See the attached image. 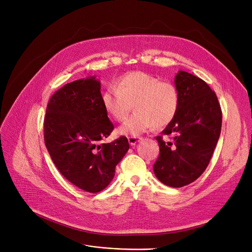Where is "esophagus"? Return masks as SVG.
<instances>
[{
	"mask_svg": "<svg viewBox=\"0 0 252 252\" xmlns=\"http://www.w3.org/2000/svg\"><path fill=\"white\" fill-rule=\"evenodd\" d=\"M143 138L142 137H136V136H130L128 137V143L129 145H131V146H134V145H136L139 141H141Z\"/></svg>",
	"mask_w": 252,
	"mask_h": 252,
	"instance_id": "34e87169",
	"label": "esophagus"
}]
</instances>
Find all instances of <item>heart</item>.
I'll list each match as a JSON object with an SVG mask.
<instances>
[{
  "label": "heart",
  "mask_w": 252,
  "mask_h": 252,
  "mask_svg": "<svg viewBox=\"0 0 252 252\" xmlns=\"http://www.w3.org/2000/svg\"><path fill=\"white\" fill-rule=\"evenodd\" d=\"M102 103L106 112L117 122L124 121L133 104L135 112L119 127V133L138 136L152 126L160 128L173 121L179 110L180 93L168 81L131 71L119 77L116 87L105 90Z\"/></svg>",
  "instance_id": "b5f03b06"
}]
</instances>
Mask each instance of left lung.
<instances>
[{
	"mask_svg": "<svg viewBox=\"0 0 252 252\" xmlns=\"http://www.w3.org/2000/svg\"><path fill=\"white\" fill-rule=\"evenodd\" d=\"M179 110L162 136H157L159 156L153 165L156 178L166 186L191 184L206 169L219 141L221 109L216 93L203 79L180 70L175 77ZM170 139L163 140V136Z\"/></svg>",
	"mask_w": 252,
	"mask_h": 252,
	"instance_id": "left-lung-1",
	"label": "left lung"
}]
</instances>
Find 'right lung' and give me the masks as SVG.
Here are the masks:
<instances>
[{
  "instance_id": "1",
  "label": "right lung",
  "mask_w": 252,
  "mask_h": 252,
  "mask_svg": "<svg viewBox=\"0 0 252 252\" xmlns=\"http://www.w3.org/2000/svg\"><path fill=\"white\" fill-rule=\"evenodd\" d=\"M95 76L66 84L51 97L44 121V139L53 162L77 188L98 193L110 184L115 166L129 145L122 136L110 142L109 121Z\"/></svg>"
}]
</instances>
